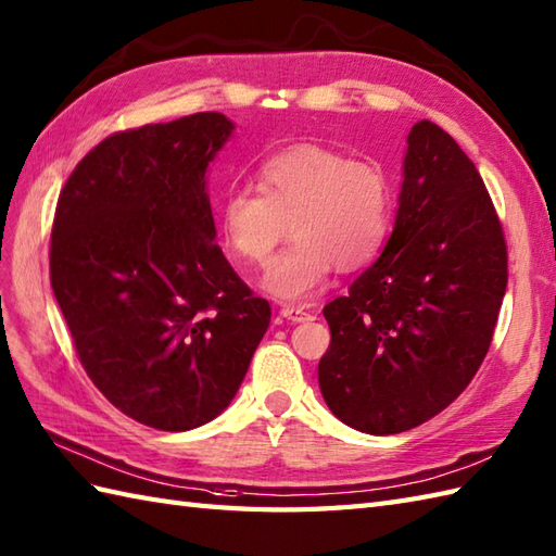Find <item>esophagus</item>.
I'll return each instance as SVG.
<instances>
[{
    "mask_svg": "<svg viewBox=\"0 0 556 556\" xmlns=\"http://www.w3.org/2000/svg\"><path fill=\"white\" fill-rule=\"evenodd\" d=\"M281 317L283 319H289V321H305V319H309L313 315L307 313L305 307H301V305H281Z\"/></svg>",
    "mask_w": 556,
    "mask_h": 556,
    "instance_id": "obj_1",
    "label": "esophagus"
}]
</instances>
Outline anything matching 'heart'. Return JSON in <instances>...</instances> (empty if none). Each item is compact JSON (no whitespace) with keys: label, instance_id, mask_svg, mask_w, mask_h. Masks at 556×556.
Here are the masks:
<instances>
[{"label":"heart","instance_id":"b5f03b06","mask_svg":"<svg viewBox=\"0 0 556 556\" xmlns=\"http://www.w3.org/2000/svg\"><path fill=\"white\" fill-rule=\"evenodd\" d=\"M257 187H235L219 201L227 251L261 267L291 231V247L267 267L263 289L303 303L329 279L365 267L391 229V179L377 161L351 159L319 144H295L267 159Z\"/></svg>","mask_w":556,"mask_h":556}]
</instances>
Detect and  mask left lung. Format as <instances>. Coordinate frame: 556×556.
<instances>
[{
    "label": "left lung",
    "instance_id": "obj_1",
    "mask_svg": "<svg viewBox=\"0 0 556 556\" xmlns=\"http://www.w3.org/2000/svg\"><path fill=\"white\" fill-rule=\"evenodd\" d=\"M505 289L507 243L479 170L445 130L419 121L379 261L325 305V403L371 435L435 417L479 371Z\"/></svg>",
    "mask_w": 556,
    "mask_h": 556
}]
</instances>
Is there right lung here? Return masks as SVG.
I'll use <instances>...</instances> for the list:
<instances>
[{"label": "right lung", "mask_w": 556, "mask_h": 556, "mask_svg": "<svg viewBox=\"0 0 556 556\" xmlns=\"http://www.w3.org/2000/svg\"><path fill=\"white\" fill-rule=\"evenodd\" d=\"M223 113L111 135L77 163L51 229V289L111 405L161 431L223 412L269 327L215 243L208 165Z\"/></svg>", "instance_id": "obj_1"}]
</instances>
